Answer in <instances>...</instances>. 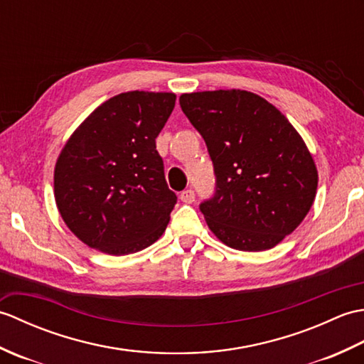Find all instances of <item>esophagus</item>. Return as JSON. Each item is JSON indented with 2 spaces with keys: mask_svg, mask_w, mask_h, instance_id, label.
I'll return each mask as SVG.
<instances>
[{
  "mask_svg": "<svg viewBox=\"0 0 364 364\" xmlns=\"http://www.w3.org/2000/svg\"><path fill=\"white\" fill-rule=\"evenodd\" d=\"M180 200H181L183 203H192V202H196V192L192 191V189L183 191L181 194H180Z\"/></svg>",
  "mask_w": 364,
  "mask_h": 364,
  "instance_id": "34e87169",
  "label": "esophagus"
}]
</instances>
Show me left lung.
<instances>
[{
  "mask_svg": "<svg viewBox=\"0 0 364 364\" xmlns=\"http://www.w3.org/2000/svg\"><path fill=\"white\" fill-rule=\"evenodd\" d=\"M180 106L208 146L215 188L200 203L208 227L244 252L272 249L310 211L318 170L289 120L247 90L183 94Z\"/></svg>",
  "mask_w": 364,
  "mask_h": 364,
  "instance_id": "left-lung-1",
  "label": "left lung"
}]
</instances>
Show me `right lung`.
<instances>
[{
	"mask_svg": "<svg viewBox=\"0 0 364 364\" xmlns=\"http://www.w3.org/2000/svg\"><path fill=\"white\" fill-rule=\"evenodd\" d=\"M175 94L133 90L92 112L60 151L54 197L67 227L84 244L128 255L158 241L176 196L167 186L156 137Z\"/></svg>",
	"mask_w": 364,
	"mask_h": 364,
	"instance_id": "obj_1",
	"label": "right lung"
}]
</instances>
